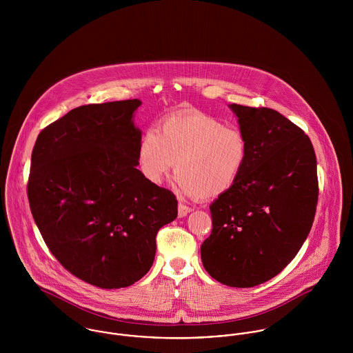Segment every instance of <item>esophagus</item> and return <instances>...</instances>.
Returning a JSON list of instances; mask_svg holds the SVG:
<instances>
[{"instance_id": "esophagus-1", "label": "esophagus", "mask_w": 353, "mask_h": 353, "mask_svg": "<svg viewBox=\"0 0 353 353\" xmlns=\"http://www.w3.org/2000/svg\"><path fill=\"white\" fill-rule=\"evenodd\" d=\"M193 209L190 208V206H186V205H183V203H179L178 205V216L179 217H185L188 213H190Z\"/></svg>"}]
</instances>
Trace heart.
Instances as JSON below:
<instances>
[{"mask_svg": "<svg viewBox=\"0 0 353 353\" xmlns=\"http://www.w3.org/2000/svg\"><path fill=\"white\" fill-rule=\"evenodd\" d=\"M249 156L243 132L193 110L170 114L159 130L148 129L139 143L137 165L150 183L160 185L175 164L181 194L213 200L238 183Z\"/></svg>", "mask_w": 353, "mask_h": 353, "instance_id": "1", "label": "heart"}]
</instances>
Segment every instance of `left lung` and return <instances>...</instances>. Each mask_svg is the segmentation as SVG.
I'll return each instance as SVG.
<instances>
[{
    "label": "left lung",
    "instance_id": "obj_1",
    "mask_svg": "<svg viewBox=\"0 0 353 353\" xmlns=\"http://www.w3.org/2000/svg\"><path fill=\"white\" fill-rule=\"evenodd\" d=\"M250 156L238 183L209 206L202 265L219 283L249 288L277 276L301 250L318 202L316 157L302 129L266 107L231 104Z\"/></svg>",
    "mask_w": 353,
    "mask_h": 353
}]
</instances>
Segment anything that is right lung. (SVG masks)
Instances as JSON below:
<instances>
[{"label":"right lung","mask_w":353,"mask_h":353,"mask_svg":"<svg viewBox=\"0 0 353 353\" xmlns=\"http://www.w3.org/2000/svg\"><path fill=\"white\" fill-rule=\"evenodd\" d=\"M139 99L87 104L46 126L31 156L27 193L51 254L80 280L129 287L151 269L157 231L175 196L137 170Z\"/></svg>","instance_id":"1"}]
</instances>
